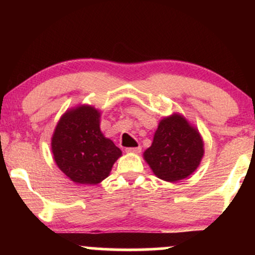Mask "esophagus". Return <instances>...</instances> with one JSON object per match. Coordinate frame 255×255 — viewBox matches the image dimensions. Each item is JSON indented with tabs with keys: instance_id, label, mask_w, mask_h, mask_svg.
Returning a JSON list of instances; mask_svg holds the SVG:
<instances>
[{
	"instance_id": "1",
	"label": "esophagus",
	"mask_w": 255,
	"mask_h": 255,
	"mask_svg": "<svg viewBox=\"0 0 255 255\" xmlns=\"http://www.w3.org/2000/svg\"><path fill=\"white\" fill-rule=\"evenodd\" d=\"M140 151H141V147H140V146H136V147L126 148V152H128V153H139Z\"/></svg>"
}]
</instances>
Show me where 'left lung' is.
<instances>
[{
    "mask_svg": "<svg viewBox=\"0 0 255 255\" xmlns=\"http://www.w3.org/2000/svg\"><path fill=\"white\" fill-rule=\"evenodd\" d=\"M204 156L200 133L180 114L160 120L144 159L160 180L176 182L193 174Z\"/></svg>",
    "mask_w": 255,
    "mask_h": 255,
    "instance_id": "left-lung-1",
    "label": "left lung"
}]
</instances>
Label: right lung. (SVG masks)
I'll return each instance as SVG.
<instances>
[{"mask_svg":"<svg viewBox=\"0 0 255 255\" xmlns=\"http://www.w3.org/2000/svg\"><path fill=\"white\" fill-rule=\"evenodd\" d=\"M101 113L91 105L67 110L51 137V151L61 171L73 182L97 184L109 176L120 148L99 128Z\"/></svg>","mask_w":255,"mask_h":255,"instance_id":"add662e5","label":"right lung"}]
</instances>
